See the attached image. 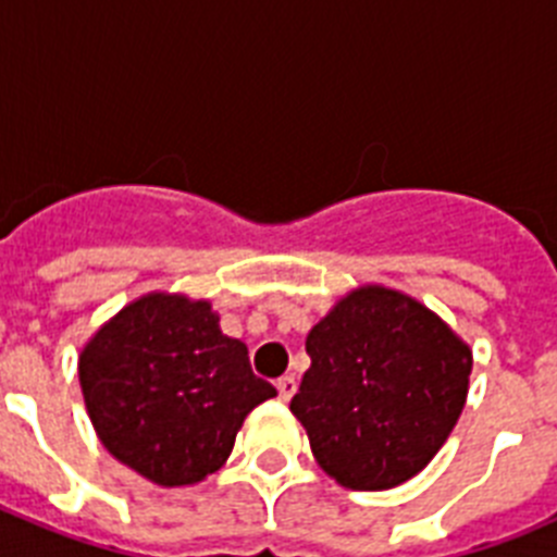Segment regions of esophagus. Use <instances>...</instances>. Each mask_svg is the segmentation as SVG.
<instances>
[{"label":"esophagus","mask_w":557,"mask_h":557,"mask_svg":"<svg viewBox=\"0 0 557 557\" xmlns=\"http://www.w3.org/2000/svg\"><path fill=\"white\" fill-rule=\"evenodd\" d=\"M275 387H278V398H282V401H289L295 387H298V382H295V376H282L278 382H275Z\"/></svg>","instance_id":"34e87169"}]
</instances>
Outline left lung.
Returning a JSON list of instances; mask_svg holds the SVG:
<instances>
[{
	"mask_svg": "<svg viewBox=\"0 0 557 557\" xmlns=\"http://www.w3.org/2000/svg\"><path fill=\"white\" fill-rule=\"evenodd\" d=\"M289 410L314 460L354 491L401 485L446 444L469 393L471 351L435 312L387 287L346 295L307 337Z\"/></svg>",
	"mask_w": 557,
	"mask_h": 557,
	"instance_id": "1",
	"label": "left lung"
}]
</instances>
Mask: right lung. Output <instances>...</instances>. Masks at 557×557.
<instances>
[{"instance_id":"add662e5","label":"right lung","mask_w":557,"mask_h":557,"mask_svg":"<svg viewBox=\"0 0 557 557\" xmlns=\"http://www.w3.org/2000/svg\"><path fill=\"white\" fill-rule=\"evenodd\" d=\"M81 387L102 446L164 488L218 471L245 416L275 396L211 304L164 293L127 304L88 339Z\"/></svg>"}]
</instances>
